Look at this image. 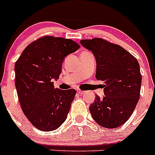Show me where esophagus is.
Listing matches in <instances>:
<instances>
[{"mask_svg":"<svg viewBox=\"0 0 155 155\" xmlns=\"http://www.w3.org/2000/svg\"><path fill=\"white\" fill-rule=\"evenodd\" d=\"M77 92L78 93V94H83V93L84 92V91H82V90H81V89H77Z\"/></svg>","mask_w":155,"mask_h":155,"instance_id":"34e87169","label":"esophagus"}]
</instances>
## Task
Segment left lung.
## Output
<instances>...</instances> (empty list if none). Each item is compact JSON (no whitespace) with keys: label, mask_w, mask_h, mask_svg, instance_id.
<instances>
[{"label":"left lung","mask_w":155,"mask_h":155,"mask_svg":"<svg viewBox=\"0 0 155 155\" xmlns=\"http://www.w3.org/2000/svg\"><path fill=\"white\" fill-rule=\"evenodd\" d=\"M96 60L98 81H104L105 96H96L90 105L92 118L105 128H116L130 119L140 98L142 77L140 65L131 53L101 38L82 39Z\"/></svg>","instance_id":"left-lung-1"}]
</instances>
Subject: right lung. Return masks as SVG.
Returning a JSON list of instances; mask_svg holds the SVG:
<instances>
[{
    "mask_svg": "<svg viewBox=\"0 0 155 155\" xmlns=\"http://www.w3.org/2000/svg\"><path fill=\"white\" fill-rule=\"evenodd\" d=\"M80 48L76 42L45 35L25 47L15 65V87L23 113L35 128L51 131L67 119L75 89L54 88L64 57Z\"/></svg>",
    "mask_w": 155,
    "mask_h": 155,
    "instance_id": "add662e5",
    "label": "right lung"
}]
</instances>
